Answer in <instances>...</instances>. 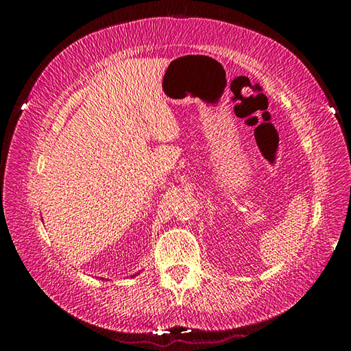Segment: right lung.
I'll return each instance as SVG.
<instances>
[{
  "label": "right lung",
  "instance_id": "add662e5",
  "mask_svg": "<svg viewBox=\"0 0 351 351\" xmlns=\"http://www.w3.org/2000/svg\"><path fill=\"white\" fill-rule=\"evenodd\" d=\"M138 274H139V272H136V274H133L132 277H136V276H138Z\"/></svg>",
  "mask_w": 351,
  "mask_h": 351
}]
</instances>
